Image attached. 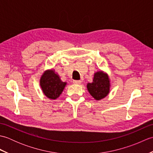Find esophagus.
<instances>
[{
    "instance_id": "34e87169",
    "label": "esophagus",
    "mask_w": 153,
    "mask_h": 153,
    "mask_svg": "<svg viewBox=\"0 0 153 153\" xmlns=\"http://www.w3.org/2000/svg\"><path fill=\"white\" fill-rule=\"evenodd\" d=\"M73 83L74 84H76V85H79V84L82 83V81H80V80H74Z\"/></svg>"
}]
</instances>
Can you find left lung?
Wrapping results in <instances>:
<instances>
[{
  "label": "left lung",
  "mask_w": 153,
  "mask_h": 153,
  "mask_svg": "<svg viewBox=\"0 0 153 153\" xmlns=\"http://www.w3.org/2000/svg\"><path fill=\"white\" fill-rule=\"evenodd\" d=\"M110 80L108 75L102 71L94 75L92 83H87L88 91L94 99L99 100L104 99L110 91Z\"/></svg>",
  "instance_id": "left-lung-1"
}]
</instances>
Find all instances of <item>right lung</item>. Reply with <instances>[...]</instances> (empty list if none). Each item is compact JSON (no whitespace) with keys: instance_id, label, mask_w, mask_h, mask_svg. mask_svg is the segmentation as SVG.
I'll return each instance as SVG.
<instances>
[{"instance_id":"1","label":"right lung","mask_w":153,"mask_h":153,"mask_svg":"<svg viewBox=\"0 0 153 153\" xmlns=\"http://www.w3.org/2000/svg\"><path fill=\"white\" fill-rule=\"evenodd\" d=\"M66 82H62L59 76L53 70L45 71L40 79V85L45 95L51 99H56L62 93Z\"/></svg>"}]
</instances>
